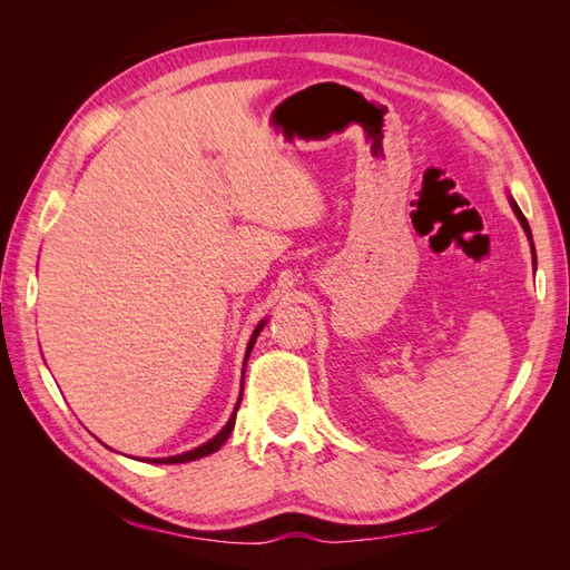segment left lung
Masks as SVG:
<instances>
[{"label":"left lung","mask_w":570,"mask_h":570,"mask_svg":"<svg viewBox=\"0 0 570 570\" xmlns=\"http://www.w3.org/2000/svg\"><path fill=\"white\" fill-rule=\"evenodd\" d=\"M511 206H513V212H515V216H519V220L523 223V228H525V233H528V237H530V226H528V220H525V216H523V212L519 209V204H515L513 199H511Z\"/></svg>","instance_id":"left-lung-1"}]
</instances>
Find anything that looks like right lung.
Masks as SVG:
<instances>
[{
    "mask_svg": "<svg viewBox=\"0 0 570 570\" xmlns=\"http://www.w3.org/2000/svg\"><path fill=\"white\" fill-rule=\"evenodd\" d=\"M262 327H264V323L256 327L254 331V335H252V340H249V347H247V356H249V352H252V347H254V340H256V335L262 333ZM247 361V358H245ZM239 400H243V396H239ZM239 406V404H237ZM235 413H237V409L233 411V416H230V421L226 423V428L220 430V433L214 438V440H209L206 444H202V446H197V450H193V452H185V454H178V456H168V459H154V463H185V461H195V459H202V456H206V454H214L216 450H220V444L228 440V435L233 433V428H235Z\"/></svg>",
    "mask_w": 570,
    "mask_h": 570,
    "instance_id": "obj_1",
    "label": "right lung"
}]
</instances>
